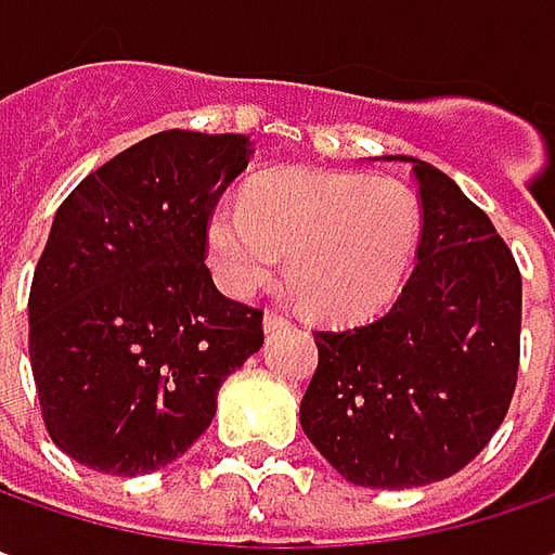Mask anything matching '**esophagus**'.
I'll return each mask as SVG.
<instances>
[{
    "label": "esophagus",
    "mask_w": 555,
    "mask_h": 555,
    "mask_svg": "<svg viewBox=\"0 0 555 555\" xmlns=\"http://www.w3.org/2000/svg\"><path fill=\"white\" fill-rule=\"evenodd\" d=\"M279 328H288V315L267 310V313H263V332L270 335V332H279Z\"/></svg>",
    "instance_id": "obj_1"
}]
</instances>
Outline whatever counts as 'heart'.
<instances>
[{
    "mask_svg": "<svg viewBox=\"0 0 555 555\" xmlns=\"http://www.w3.org/2000/svg\"><path fill=\"white\" fill-rule=\"evenodd\" d=\"M421 208L392 178L282 171L248 186L245 205L208 215V260L233 297L285 270L307 310L332 322L380 313L409 276Z\"/></svg>",
    "mask_w": 555,
    "mask_h": 555,
    "instance_id": "obj_1",
    "label": "heart"
}]
</instances>
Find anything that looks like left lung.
Returning a JSON list of instances; mask_svg holds the SVG:
<instances>
[{
  "instance_id": "1",
  "label": "left lung",
  "mask_w": 555,
  "mask_h": 555,
  "mask_svg": "<svg viewBox=\"0 0 555 555\" xmlns=\"http://www.w3.org/2000/svg\"><path fill=\"white\" fill-rule=\"evenodd\" d=\"M384 159L409 163L417 181V263L380 319L315 332L300 427L347 482L399 491L454 476L501 427L519 372L522 279L449 175Z\"/></svg>"
}]
</instances>
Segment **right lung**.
Segmentation results:
<instances>
[{"mask_svg":"<svg viewBox=\"0 0 555 555\" xmlns=\"http://www.w3.org/2000/svg\"><path fill=\"white\" fill-rule=\"evenodd\" d=\"M255 156L245 134L159 131L91 171L51 223L29 288V365L54 446L109 476L181 457L263 344L215 288L205 227Z\"/></svg>","mask_w":555,"mask_h":555,"instance_id":"add662e5","label":"right lung"}]
</instances>
